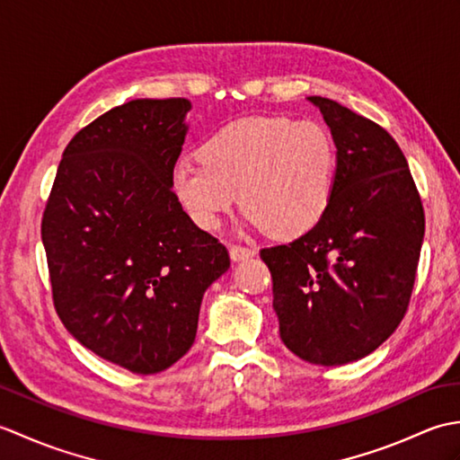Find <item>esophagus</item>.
I'll list each match as a JSON object with an SVG mask.
<instances>
[{
	"mask_svg": "<svg viewBox=\"0 0 460 460\" xmlns=\"http://www.w3.org/2000/svg\"><path fill=\"white\" fill-rule=\"evenodd\" d=\"M229 255H231L233 261H245V259L255 257V249L243 247V245H231L229 247Z\"/></svg>",
	"mask_w": 460,
	"mask_h": 460,
	"instance_id": "esophagus-1",
	"label": "esophagus"
}]
</instances>
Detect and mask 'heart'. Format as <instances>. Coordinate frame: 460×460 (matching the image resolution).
Masks as SVG:
<instances>
[{
  "label": "heart",
  "mask_w": 460,
  "mask_h": 460,
  "mask_svg": "<svg viewBox=\"0 0 460 460\" xmlns=\"http://www.w3.org/2000/svg\"><path fill=\"white\" fill-rule=\"evenodd\" d=\"M199 160H180L172 193L199 229L213 231L241 205L252 227L292 239L324 217L334 190L336 150L316 122L255 116L205 140Z\"/></svg>",
  "instance_id": "obj_1"
}]
</instances>
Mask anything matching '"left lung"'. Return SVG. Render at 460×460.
<instances>
[{"mask_svg": "<svg viewBox=\"0 0 460 460\" xmlns=\"http://www.w3.org/2000/svg\"><path fill=\"white\" fill-rule=\"evenodd\" d=\"M336 144L334 190L314 227L261 251L280 340L300 359L341 366L394 334L411 298L425 213L405 155L379 124L308 96Z\"/></svg>", "mask_w": 460, "mask_h": 460, "instance_id": "1", "label": "left lung"}]
</instances>
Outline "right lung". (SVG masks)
Returning a JSON list of instances; mask_svg holds the SVG:
<instances>
[{
    "instance_id": "right-lung-1",
    "label": "right lung",
    "mask_w": 460,
    "mask_h": 460,
    "mask_svg": "<svg viewBox=\"0 0 460 460\" xmlns=\"http://www.w3.org/2000/svg\"><path fill=\"white\" fill-rule=\"evenodd\" d=\"M190 109L138 99L84 126L63 152L41 221L58 318L132 374L188 354L203 292L231 265L172 193Z\"/></svg>"
}]
</instances>
